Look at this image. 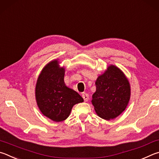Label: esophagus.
Instances as JSON below:
<instances>
[{
  "instance_id": "esophagus-1",
  "label": "esophagus",
  "mask_w": 159,
  "mask_h": 159,
  "mask_svg": "<svg viewBox=\"0 0 159 159\" xmlns=\"http://www.w3.org/2000/svg\"><path fill=\"white\" fill-rule=\"evenodd\" d=\"M82 98H84V101L85 102H87L89 101V94L86 93H82Z\"/></svg>"
}]
</instances>
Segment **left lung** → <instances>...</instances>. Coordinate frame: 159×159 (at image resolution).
Returning a JSON list of instances; mask_svg holds the SVG:
<instances>
[{
  "label": "left lung",
  "mask_w": 159,
  "mask_h": 159,
  "mask_svg": "<svg viewBox=\"0 0 159 159\" xmlns=\"http://www.w3.org/2000/svg\"><path fill=\"white\" fill-rule=\"evenodd\" d=\"M96 91L92 96V104L101 118H116L126 109L130 96L129 82L121 70L115 66L98 77Z\"/></svg>",
  "instance_id": "1"
}]
</instances>
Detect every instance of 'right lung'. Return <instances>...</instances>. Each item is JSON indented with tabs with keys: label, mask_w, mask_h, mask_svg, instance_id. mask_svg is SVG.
I'll list each match as a JSON object with an SVG mask.
<instances>
[{
	"label": "right lung",
	"mask_w": 159,
	"mask_h": 159,
	"mask_svg": "<svg viewBox=\"0 0 159 159\" xmlns=\"http://www.w3.org/2000/svg\"><path fill=\"white\" fill-rule=\"evenodd\" d=\"M65 69L59 68L57 61L47 64L42 70L35 87L39 109L44 116L54 121L68 117L73 105L84 101L76 91L64 83Z\"/></svg>",
	"instance_id": "1"
}]
</instances>
